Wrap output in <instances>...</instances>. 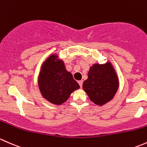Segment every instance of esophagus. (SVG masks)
<instances>
[{
  "mask_svg": "<svg viewBox=\"0 0 147 147\" xmlns=\"http://www.w3.org/2000/svg\"><path fill=\"white\" fill-rule=\"evenodd\" d=\"M78 84H79L80 87L82 88V86H83V81H78Z\"/></svg>",
  "mask_w": 147,
  "mask_h": 147,
  "instance_id": "esophagus-1",
  "label": "esophagus"
}]
</instances>
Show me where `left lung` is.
I'll return each instance as SVG.
<instances>
[{
    "label": "left lung",
    "mask_w": 147,
    "mask_h": 147,
    "mask_svg": "<svg viewBox=\"0 0 147 147\" xmlns=\"http://www.w3.org/2000/svg\"><path fill=\"white\" fill-rule=\"evenodd\" d=\"M118 86V79L110 63L93 65L89 70L88 79L83 84V88L90 99L98 105L113 99Z\"/></svg>",
    "instance_id": "1"
}]
</instances>
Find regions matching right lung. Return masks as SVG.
<instances>
[{
    "label": "right lung",
    "mask_w": 147,
    "mask_h": 147,
    "mask_svg": "<svg viewBox=\"0 0 147 147\" xmlns=\"http://www.w3.org/2000/svg\"><path fill=\"white\" fill-rule=\"evenodd\" d=\"M56 55H51L44 62L38 84L45 99L53 104L61 105L80 86L72 74L66 70L63 61H56Z\"/></svg>",
    "instance_id": "1"
}]
</instances>
